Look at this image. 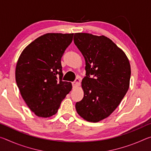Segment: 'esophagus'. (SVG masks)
<instances>
[{
  "mask_svg": "<svg viewBox=\"0 0 151 151\" xmlns=\"http://www.w3.org/2000/svg\"><path fill=\"white\" fill-rule=\"evenodd\" d=\"M80 83H81V79L79 78H76L75 79V81L72 83L73 86V87H75V86H79V85H80Z\"/></svg>",
  "mask_w": 151,
  "mask_h": 151,
  "instance_id": "34e87169",
  "label": "esophagus"
}]
</instances>
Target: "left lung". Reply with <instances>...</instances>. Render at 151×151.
I'll use <instances>...</instances> for the list:
<instances>
[{
	"label": "left lung",
	"mask_w": 151,
	"mask_h": 151,
	"mask_svg": "<svg viewBox=\"0 0 151 151\" xmlns=\"http://www.w3.org/2000/svg\"><path fill=\"white\" fill-rule=\"evenodd\" d=\"M74 42L85 60L84 97L76 103L82 118L96 122L111 114L129 88L131 65L126 55L104 36L75 33Z\"/></svg>",
	"instance_id": "1"
}]
</instances>
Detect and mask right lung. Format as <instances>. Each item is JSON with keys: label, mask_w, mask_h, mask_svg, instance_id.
Returning <instances> with one entry per match:
<instances>
[{"label": "right lung", "mask_w": 151, "mask_h": 151, "mask_svg": "<svg viewBox=\"0 0 151 151\" xmlns=\"http://www.w3.org/2000/svg\"><path fill=\"white\" fill-rule=\"evenodd\" d=\"M74 34L47 33L37 38L22 51L17 64L15 77L22 99L40 117L57 113L72 89L63 81L61 58L72 42Z\"/></svg>", "instance_id": "obj_1"}]
</instances>
